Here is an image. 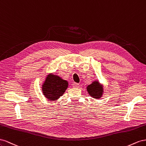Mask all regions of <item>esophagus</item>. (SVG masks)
<instances>
[{"label": "esophagus", "instance_id": "34e87169", "mask_svg": "<svg viewBox=\"0 0 146 146\" xmlns=\"http://www.w3.org/2000/svg\"><path fill=\"white\" fill-rule=\"evenodd\" d=\"M72 86L74 88H78V87H80V84H79L78 83H76V82H74Z\"/></svg>", "mask_w": 146, "mask_h": 146}]
</instances>
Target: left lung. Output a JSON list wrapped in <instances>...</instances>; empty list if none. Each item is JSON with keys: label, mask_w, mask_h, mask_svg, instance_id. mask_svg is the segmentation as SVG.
Wrapping results in <instances>:
<instances>
[{"label": "left lung", "mask_w": 146, "mask_h": 146, "mask_svg": "<svg viewBox=\"0 0 146 146\" xmlns=\"http://www.w3.org/2000/svg\"><path fill=\"white\" fill-rule=\"evenodd\" d=\"M87 91L90 97L95 99H100L104 92L103 86L98 81L95 80L87 86Z\"/></svg>", "instance_id": "8db88e82"}]
</instances>
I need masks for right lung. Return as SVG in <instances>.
Here are the masks:
<instances>
[{"label":"right lung","mask_w":146,"mask_h":146,"mask_svg":"<svg viewBox=\"0 0 146 146\" xmlns=\"http://www.w3.org/2000/svg\"><path fill=\"white\" fill-rule=\"evenodd\" d=\"M68 82L61 77L49 73L41 85L44 96L49 101H56L63 95L68 88Z\"/></svg>","instance_id":"add662e5"}]
</instances>
